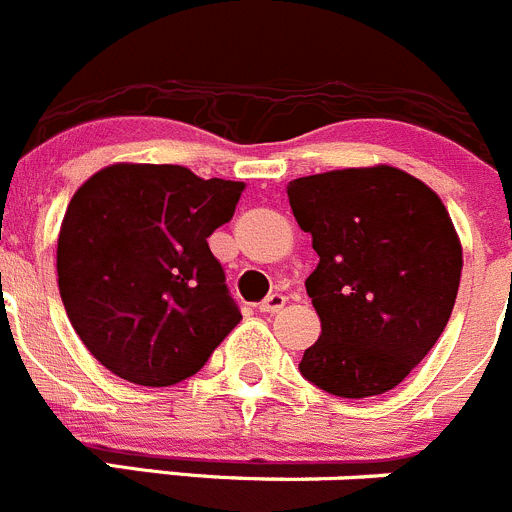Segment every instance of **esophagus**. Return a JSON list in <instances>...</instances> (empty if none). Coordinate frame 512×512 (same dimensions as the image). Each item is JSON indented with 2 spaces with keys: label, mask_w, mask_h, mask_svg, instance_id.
Masks as SVG:
<instances>
[{
  "label": "esophagus",
  "mask_w": 512,
  "mask_h": 512,
  "mask_svg": "<svg viewBox=\"0 0 512 512\" xmlns=\"http://www.w3.org/2000/svg\"><path fill=\"white\" fill-rule=\"evenodd\" d=\"M284 304H286V296L284 294H271V296H266L264 301H261L259 309L266 311V314H276V311L284 309Z\"/></svg>",
  "instance_id": "34e87169"
}]
</instances>
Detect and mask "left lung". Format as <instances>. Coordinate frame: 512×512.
<instances>
[{"label": "left lung", "mask_w": 512, "mask_h": 512, "mask_svg": "<svg viewBox=\"0 0 512 512\" xmlns=\"http://www.w3.org/2000/svg\"><path fill=\"white\" fill-rule=\"evenodd\" d=\"M319 264L306 279L321 334L299 369L337 397L397 387L445 332L462 246L445 203L394 168H342L286 186Z\"/></svg>", "instance_id": "1"}]
</instances>
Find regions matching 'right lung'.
<instances>
[{"instance_id": "add662e5", "label": "right lung", "mask_w": 512, "mask_h": 512, "mask_svg": "<svg viewBox=\"0 0 512 512\" xmlns=\"http://www.w3.org/2000/svg\"><path fill=\"white\" fill-rule=\"evenodd\" d=\"M241 191L238 180L153 163H113L77 188L57 236V284L102 367L170 387L193 377L241 321L208 248Z\"/></svg>"}]
</instances>
